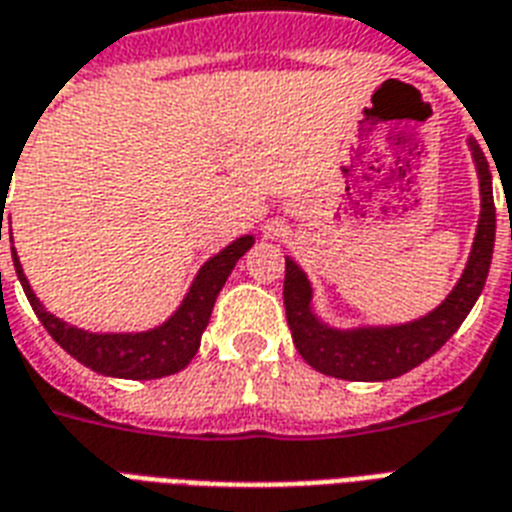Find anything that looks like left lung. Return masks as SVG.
Listing matches in <instances>:
<instances>
[{
  "label": "left lung",
  "instance_id": "8db88e82",
  "mask_svg": "<svg viewBox=\"0 0 512 512\" xmlns=\"http://www.w3.org/2000/svg\"><path fill=\"white\" fill-rule=\"evenodd\" d=\"M470 151L481 183V220H478L476 241L452 295L428 316L398 327H361L348 332L327 327L311 311V281L297 268L295 260L287 257L284 308H287L289 329L300 356L316 372L353 382L393 380L420 366L460 329L486 284L494 252V231H497L489 162L484 151L476 146V140H470Z\"/></svg>",
  "mask_w": 512,
  "mask_h": 512
}]
</instances>
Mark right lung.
Wrapping results in <instances>:
<instances>
[{"instance_id": "add662e5", "label": "right lung", "mask_w": 512, "mask_h": 512, "mask_svg": "<svg viewBox=\"0 0 512 512\" xmlns=\"http://www.w3.org/2000/svg\"><path fill=\"white\" fill-rule=\"evenodd\" d=\"M2 233V223H0ZM2 241V236H0ZM12 241V233H10ZM255 244V236H241L233 244L209 257L201 265L199 276L193 279L183 305L164 321L162 327L148 329V332H135V335H95L76 329L58 316L44 311V305L36 300L34 289L28 284L26 273L20 268V260L12 247V263L18 273L20 287L26 292L28 303L50 332V337L58 342L60 348L71 353L79 364L90 366L92 372L106 374V377H122V380H156L167 377L191 364L196 350L201 345V332L207 329L215 300L223 289L225 279L231 276L233 265L239 263V257Z\"/></svg>"}]
</instances>
